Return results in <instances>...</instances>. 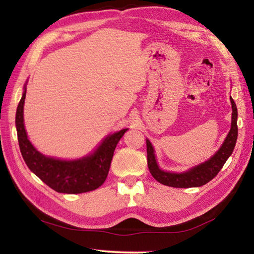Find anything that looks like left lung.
I'll return each mask as SVG.
<instances>
[{"label":"left lung","mask_w":254,"mask_h":254,"mask_svg":"<svg viewBox=\"0 0 254 254\" xmlns=\"http://www.w3.org/2000/svg\"><path fill=\"white\" fill-rule=\"evenodd\" d=\"M232 103V126L231 130L227 134L224 143L218 150L215 156L209 159L201 165L195 167L187 173L183 174H174V173H166L159 167L154 158L153 148L150 141L147 140V153H148V167L153 178L162 185L176 188H190V187H199L203 185L207 184L209 180H212L216 176L220 170L223 168L224 163L232 154L235 147L236 139H238V110H236L235 102L233 98H230Z\"/></svg>","instance_id":"1"}]
</instances>
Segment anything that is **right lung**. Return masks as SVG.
Here are the masks:
<instances>
[{"label":"right lung","instance_id":"right-lung-1","mask_svg":"<svg viewBox=\"0 0 254 254\" xmlns=\"http://www.w3.org/2000/svg\"><path fill=\"white\" fill-rule=\"evenodd\" d=\"M27 89L18 105L15 126L19 147L25 163L47 186L64 194H80L102 186L109 174L117 144L127 128L107 136L92 156L75 161L58 160L38 152L28 140L23 124V104Z\"/></svg>","mask_w":254,"mask_h":254}]
</instances>
